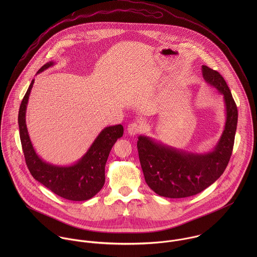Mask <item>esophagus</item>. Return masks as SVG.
Returning <instances> with one entry per match:
<instances>
[{
	"mask_svg": "<svg viewBox=\"0 0 257 257\" xmlns=\"http://www.w3.org/2000/svg\"><path fill=\"white\" fill-rule=\"evenodd\" d=\"M141 130H142V126L138 122H132L127 125V134L130 136H135V135L139 134L141 132Z\"/></svg>",
	"mask_w": 257,
	"mask_h": 257,
	"instance_id": "1",
	"label": "esophagus"
}]
</instances>
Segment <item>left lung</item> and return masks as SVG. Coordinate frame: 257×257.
I'll use <instances>...</instances> for the list:
<instances>
[{"mask_svg": "<svg viewBox=\"0 0 257 257\" xmlns=\"http://www.w3.org/2000/svg\"><path fill=\"white\" fill-rule=\"evenodd\" d=\"M205 81L223 97L225 123L212 151L197 153L165 146L140 136L138 150L145 179L157 195L166 198L194 196L217 181L231 156L237 124V108L226 82L218 71L202 66Z\"/></svg>", "mask_w": 257, "mask_h": 257, "instance_id": "8db88e82", "label": "left lung"}]
</instances>
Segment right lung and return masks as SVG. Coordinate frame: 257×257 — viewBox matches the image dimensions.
I'll return each instance as SVG.
<instances>
[{
	"instance_id": "obj_1",
	"label": "right lung",
	"mask_w": 257,
	"mask_h": 257,
	"mask_svg": "<svg viewBox=\"0 0 257 257\" xmlns=\"http://www.w3.org/2000/svg\"><path fill=\"white\" fill-rule=\"evenodd\" d=\"M54 65L53 61L44 64L37 73ZM32 81L19 110L20 138L28 168L33 177L54 194L70 201H86L93 198L105 184V166L110 149L117 139L122 137L121 124L105 127L87 152L72 165L60 166L43 161L37 155L29 136L26 112L32 88Z\"/></svg>"
}]
</instances>
